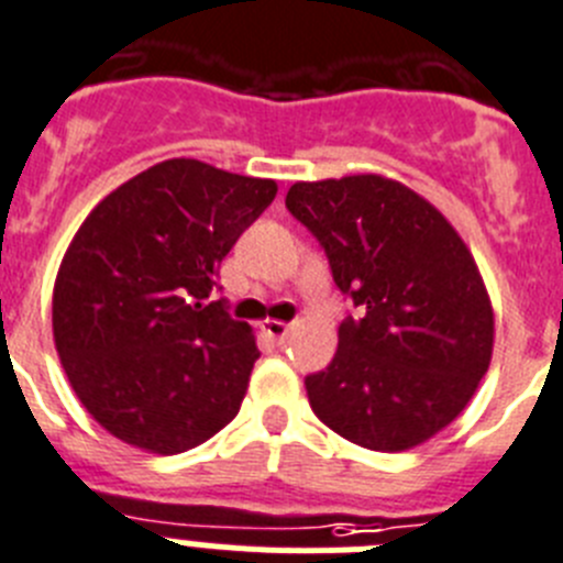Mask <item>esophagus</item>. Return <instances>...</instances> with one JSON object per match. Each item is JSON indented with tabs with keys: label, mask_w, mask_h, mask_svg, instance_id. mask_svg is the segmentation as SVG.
I'll list each match as a JSON object with an SVG mask.
<instances>
[{
	"label": "esophagus",
	"mask_w": 563,
	"mask_h": 563,
	"mask_svg": "<svg viewBox=\"0 0 563 563\" xmlns=\"http://www.w3.org/2000/svg\"><path fill=\"white\" fill-rule=\"evenodd\" d=\"M288 328H291V325H286V322H280V319H266V322H263V333H266V336H269L272 342H277V344L286 342Z\"/></svg>",
	"instance_id": "34e87169"
}]
</instances>
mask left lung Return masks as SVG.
I'll return each mask as SVG.
<instances>
[{"instance_id": "left-lung-1", "label": "left lung", "mask_w": 563, "mask_h": 563, "mask_svg": "<svg viewBox=\"0 0 563 563\" xmlns=\"http://www.w3.org/2000/svg\"><path fill=\"white\" fill-rule=\"evenodd\" d=\"M286 207L356 306L331 364L306 376L313 415L373 452L449 427L494 351V311L463 238L415 190L373 174L297 181Z\"/></svg>"}]
</instances>
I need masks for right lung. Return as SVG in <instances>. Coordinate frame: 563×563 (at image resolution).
Listing matches in <instances>:
<instances>
[{"label": "right lung", "instance_id": "1", "mask_svg": "<svg viewBox=\"0 0 563 563\" xmlns=\"http://www.w3.org/2000/svg\"><path fill=\"white\" fill-rule=\"evenodd\" d=\"M275 194L272 179L168 159L106 196L75 232L55 277L53 336L106 432L179 454L235 418L261 351L210 294Z\"/></svg>", "mask_w": 563, "mask_h": 563}]
</instances>
